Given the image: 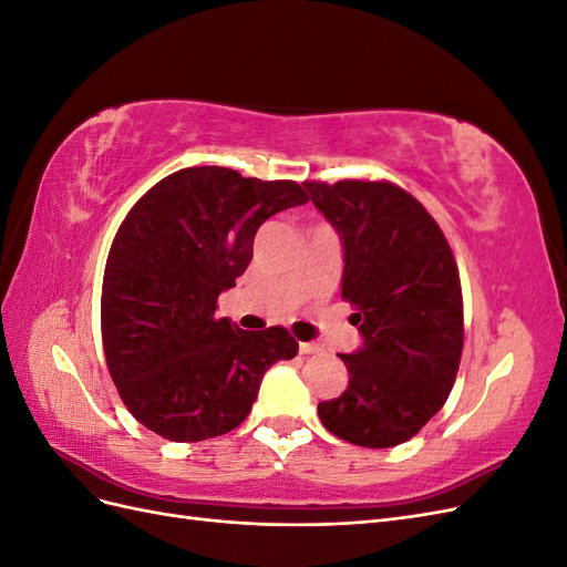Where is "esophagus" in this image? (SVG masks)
Returning <instances> with one entry per match:
<instances>
[{"label": "esophagus", "instance_id": "esophagus-1", "mask_svg": "<svg viewBox=\"0 0 567 567\" xmlns=\"http://www.w3.org/2000/svg\"><path fill=\"white\" fill-rule=\"evenodd\" d=\"M298 350H300V354H315V352H319V346H315V342H300Z\"/></svg>", "mask_w": 567, "mask_h": 567}]
</instances>
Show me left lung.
I'll return each mask as SVG.
<instances>
[{
	"mask_svg": "<svg viewBox=\"0 0 567 567\" xmlns=\"http://www.w3.org/2000/svg\"><path fill=\"white\" fill-rule=\"evenodd\" d=\"M342 244V298L362 346L340 354L350 381L319 402L326 431L383 450L414 437L447 402L463 348L461 281L423 205L388 182L302 184Z\"/></svg>",
	"mask_w": 567,
	"mask_h": 567,
	"instance_id": "left-lung-1",
	"label": "left lung"
}]
</instances>
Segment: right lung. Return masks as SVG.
Here are the masks:
<instances>
[{
  "label": "right lung",
  "instance_id": "obj_1",
  "mask_svg": "<svg viewBox=\"0 0 567 567\" xmlns=\"http://www.w3.org/2000/svg\"><path fill=\"white\" fill-rule=\"evenodd\" d=\"M296 182L186 167L161 179L120 225L101 290L111 379L130 414L173 442L241 425L265 371L298 354L286 329L241 331L217 319L265 219L305 205Z\"/></svg>",
  "mask_w": 567,
  "mask_h": 567
}]
</instances>
